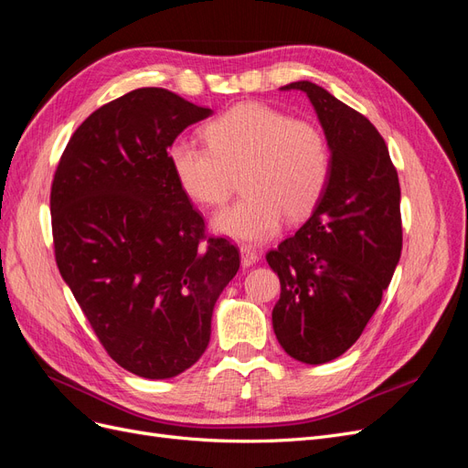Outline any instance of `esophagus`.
<instances>
[{
    "label": "esophagus",
    "mask_w": 468,
    "mask_h": 468,
    "mask_svg": "<svg viewBox=\"0 0 468 468\" xmlns=\"http://www.w3.org/2000/svg\"><path fill=\"white\" fill-rule=\"evenodd\" d=\"M239 256H242V267H251L260 260L258 251L253 250L251 246H239Z\"/></svg>",
    "instance_id": "1"
}]
</instances>
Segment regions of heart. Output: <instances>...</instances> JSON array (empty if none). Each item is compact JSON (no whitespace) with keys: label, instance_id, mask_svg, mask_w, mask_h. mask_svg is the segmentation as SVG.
<instances>
[{"label":"heart","instance_id":"1","mask_svg":"<svg viewBox=\"0 0 468 468\" xmlns=\"http://www.w3.org/2000/svg\"><path fill=\"white\" fill-rule=\"evenodd\" d=\"M207 146L176 140L167 160L176 181L201 207H222L234 177L246 193L215 217V230L263 242L282 218L296 222L314 210L332 174L328 138L318 124L292 119L265 103H239L205 126Z\"/></svg>","mask_w":468,"mask_h":468}]
</instances>
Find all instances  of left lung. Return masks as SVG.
Masks as SVG:
<instances>
[{
    "label": "left lung",
    "mask_w": 468,
    "mask_h": 468,
    "mask_svg": "<svg viewBox=\"0 0 468 468\" xmlns=\"http://www.w3.org/2000/svg\"><path fill=\"white\" fill-rule=\"evenodd\" d=\"M304 91L328 138L332 174L294 236L267 251L281 296L273 330L296 361L328 363L363 334L402 251L400 186L385 138L373 122L313 81Z\"/></svg>",
    "instance_id": "obj_1"
}]
</instances>
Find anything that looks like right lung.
<instances>
[{
    "instance_id": "1",
    "label": "right lung",
    "mask_w": 468,
    "mask_h": 468,
    "mask_svg": "<svg viewBox=\"0 0 468 468\" xmlns=\"http://www.w3.org/2000/svg\"><path fill=\"white\" fill-rule=\"evenodd\" d=\"M210 109L140 88L93 111L54 172V256L112 361L172 378L199 361L212 308L239 269L181 191L167 154Z\"/></svg>"
}]
</instances>
